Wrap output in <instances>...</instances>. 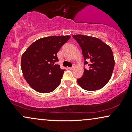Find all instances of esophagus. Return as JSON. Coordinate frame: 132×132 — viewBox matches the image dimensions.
Segmentation results:
<instances>
[{
  "label": "esophagus",
  "instance_id": "34e87169",
  "mask_svg": "<svg viewBox=\"0 0 132 132\" xmlns=\"http://www.w3.org/2000/svg\"><path fill=\"white\" fill-rule=\"evenodd\" d=\"M75 68V66H72V67H69V69L70 70H73Z\"/></svg>",
  "mask_w": 132,
  "mask_h": 132
}]
</instances>
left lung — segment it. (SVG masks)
Returning a JSON list of instances; mask_svg holds the SVG:
<instances>
[{
	"label": "left lung",
	"mask_w": 132,
	"mask_h": 132,
	"mask_svg": "<svg viewBox=\"0 0 132 132\" xmlns=\"http://www.w3.org/2000/svg\"><path fill=\"white\" fill-rule=\"evenodd\" d=\"M81 47L84 58V75L77 82L84 89L94 91L103 88L109 81L115 61L111 49L99 38L84 35H72ZM90 60L89 63L86 61Z\"/></svg>",
	"instance_id": "obj_1"
}]
</instances>
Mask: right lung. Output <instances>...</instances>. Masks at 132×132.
<instances>
[{"mask_svg":"<svg viewBox=\"0 0 132 132\" xmlns=\"http://www.w3.org/2000/svg\"><path fill=\"white\" fill-rule=\"evenodd\" d=\"M70 38L63 35L40 38L23 53L21 65L23 77L35 91L48 93L59 85L65 70L54 63L58 62L59 50Z\"/></svg>","mask_w":132,"mask_h":132,"instance_id":"obj_1","label":"right lung"}]
</instances>
